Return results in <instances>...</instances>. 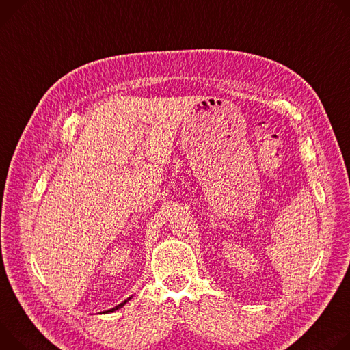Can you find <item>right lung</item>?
<instances>
[{
	"label": "right lung",
	"instance_id": "1",
	"mask_svg": "<svg viewBox=\"0 0 350 350\" xmlns=\"http://www.w3.org/2000/svg\"><path fill=\"white\" fill-rule=\"evenodd\" d=\"M131 299H132V297H128V299H126L125 301H122L121 304H118V306H115L113 308H109V310H107V312H103V313H113V312H115V310H118V308H121V307H122V306H124V304H125L126 301H129Z\"/></svg>",
	"mask_w": 350,
	"mask_h": 350
}]
</instances>
